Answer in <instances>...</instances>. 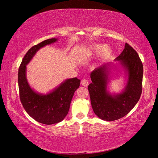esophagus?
Returning a JSON list of instances; mask_svg holds the SVG:
<instances>
[{"label":"esophagus","instance_id":"obj_1","mask_svg":"<svg viewBox=\"0 0 158 158\" xmlns=\"http://www.w3.org/2000/svg\"><path fill=\"white\" fill-rule=\"evenodd\" d=\"M81 84H82L83 86H84V87H87L89 84H88V82L87 80L82 79V80H81Z\"/></svg>","mask_w":158,"mask_h":158}]
</instances>
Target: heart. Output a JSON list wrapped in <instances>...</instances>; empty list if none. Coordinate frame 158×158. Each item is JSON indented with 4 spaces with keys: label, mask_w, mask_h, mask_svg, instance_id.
Returning a JSON list of instances; mask_svg holds the SVG:
<instances>
[{
    "label": "heart",
    "mask_w": 158,
    "mask_h": 158,
    "mask_svg": "<svg viewBox=\"0 0 158 158\" xmlns=\"http://www.w3.org/2000/svg\"><path fill=\"white\" fill-rule=\"evenodd\" d=\"M98 52V59L99 62H102L106 60L111 55L112 52V49L110 45L107 44L103 45L100 47L99 45H94L91 47L89 49V53L93 55Z\"/></svg>",
    "instance_id": "1"
}]
</instances>
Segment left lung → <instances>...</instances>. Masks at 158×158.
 <instances>
[{
    "label": "left lung",
    "instance_id": "1",
    "mask_svg": "<svg viewBox=\"0 0 158 158\" xmlns=\"http://www.w3.org/2000/svg\"><path fill=\"white\" fill-rule=\"evenodd\" d=\"M116 64L107 63L90 73L88 85L91 104L94 113L103 121H113L125 116L139 101L142 94L143 65L136 51L128 44L114 59ZM120 65L125 73L126 84L119 93L108 90L113 66Z\"/></svg>",
    "mask_w": 158,
    "mask_h": 158
}]
</instances>
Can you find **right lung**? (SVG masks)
Returning <instances> with one entry per match:
<instances>
[{"instance_id": "obj_1", "label": "right lung", "mask_w": 158, "mask_h": 158, "mask_svg": "<svg viewBox=\"0 0 158 158\" xmlns=\"http://www.w3.org/2000/svg\"><path fill=\"white\" fill-rule=\"evenodd\" d=\"M47 40L32 47L23 57L18 70V87L22 106L29 115L40 123L53 125L62 121L68 114L72 99L80 84L77 78H69L47 94L33 89L27 79V65L40 49L58 41Z\"/></svg>"}]
</instances>
